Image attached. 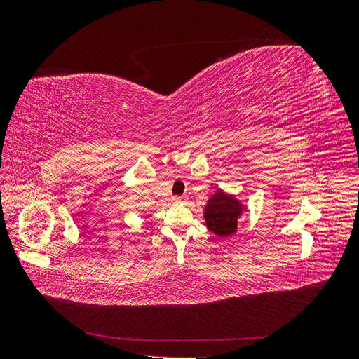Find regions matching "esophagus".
Masks as SVG:
<instances>
[{"instance_id":"esophagus-1","label":"esophagus","mask_w":359,"mask_h":359,"mask_svg":"<svg viewBox=\"0 0 359 359\" xmlns=\"http://www.w3.org/2000/svg\"><path fill=\"white\" fill-rule=\"evenodd\" d=\"M173 201H177V202H182V198H180V196H175V198H173Z\"/></svg>"}]
</instances>
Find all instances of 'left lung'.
<instances>
[{"label":"left lung","instance_id":"8db88e82","mask_svg":"<svg viewBox=\"0 0 359 359\" xmlns=\"http://www.w3.org/2000/svg\"><path fill=\"white\" fill-rule=\"evenodd\" d=\"M241 214V205L231 194H226L222 190L210 199L205 210V220L208 229L219 235L227 236L236 232L238 219Z\"/></svg>","mask_w":359,"mask_h":359}]
</instances>
